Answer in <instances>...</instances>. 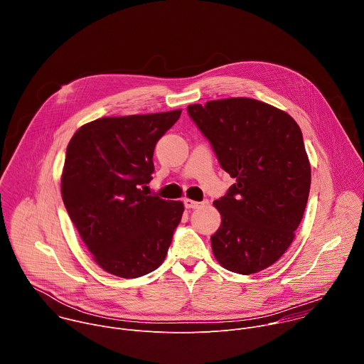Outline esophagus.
Masks as SVG:
<instances>
[{"label":"esophagus","instance_id":"1","mask_svg":"<svg viewBox=\"0 0 364 364\" xmlns=\"http://www.w3.org/2000/svg\"><path fill=\"white\" fill-rule=\"evenodd\" d=\"M207 201H194V200H191V198H184V205H186V209H198L200 205H203V204H205Z\"/></svg>","mask_w":364,"mask_h":364}]
</instances>
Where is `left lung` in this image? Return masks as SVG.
Returning <instances> with one entry per match:
<instances>
[{
  "label": "left lung",
  "mask_w": 364,
  "mask_h": 364,
  "mask_svg": "<svg viewBox=\"0 0 364 364\" xmlns=\"http://www.w3.org/2000/svg\"><path fill=\"white\" fill-rule=\"evenodd\" d=\"M187 112L236 180L213 203L222 215L210 237L215 257L242 275L271 267L292 243L309 194L311 166L298 124L249 97L196 103Z\"/></svg>",
  "instance_id": "left-lung-1"
}]
</instances>
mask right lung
Returning <instances> with one entry per match:
<instances>
[{"label": "right lung", "instance_id": "1", "mask_svg": "<svg viewBox=\"0 0 364 364\" xmlns=\"http://www.w3.org/2000/svg\"><path fill=\"white\" fill-rule=\"evenodd\" d=\"M181 109L99 118L72 136L62 174L66 210L95 262L112 275L138 278L166 259L184 204L148 196L157 141Z\"/></svg>", "mask_w": 364, "mask_h": 364}]
</instances>
